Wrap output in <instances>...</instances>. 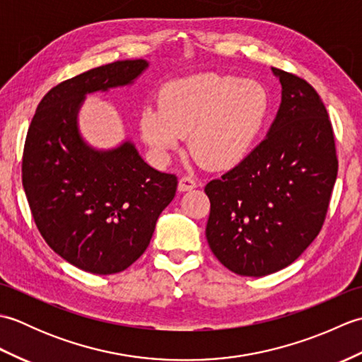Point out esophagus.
I'll return each mask as SVG.
<instances>
[{
  "label": "esophagus",
  "instance_id": "1",
  "mask_svg": "<svg viewBox=\"0 0 362 362\" xmlns=\"http://www.w3.org/2000/svg\"><path fill=\"white\" fill-rule=\"evenodd\" d=\"M196 187H197V182L193 179V177L183 175V177H180L179 187H177V189H179L180 193H185V191H191V189H194Z\"/></svg>",
  "mask_w": 362,
  "mask_h": 362
}]
</instances>
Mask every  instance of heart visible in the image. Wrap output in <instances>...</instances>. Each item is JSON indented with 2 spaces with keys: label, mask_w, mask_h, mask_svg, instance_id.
<instances>
[{
  "label": "heart",
  "mask_w": 362,
  "mask_h": 362,
  "mask_svg": "<svg viewBox=\"0 0 362 362\" xmlns=\"http://www.w3.org/2000/svg\"><path fill=\"white\" fill-rule=\"evenodd\" d=\"M271 101L258 82L204 73L177 79L160 90L158 104H146L138 118L143 141L158 160L189 135L191 152L210 168L232 169L255 148Z\"/></svg>",
  "instance_id": "heart-1"
}]
</instances>
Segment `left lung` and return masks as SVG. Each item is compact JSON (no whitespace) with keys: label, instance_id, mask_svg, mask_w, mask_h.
<instances>
[{"label":"left lung","instance_id":"8db88e82","mask_svg":"<svg viewBox=\"0 0 362 362\" xmlns=\"http://www.w3.org/2000/svg\"><path fill=\"white\" fill-rule=\"evenodd\" d=\"M281 104L243 163L206 183L205 235L228 271L264 276L289 266L320 232L337 175L332 121L317 91L272 68Z\"/></svg>","mask_w":362,"mask_h":362}]
</instances>
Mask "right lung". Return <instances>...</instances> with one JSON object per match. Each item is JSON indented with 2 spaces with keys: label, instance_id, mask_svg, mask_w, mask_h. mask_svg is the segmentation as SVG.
Returning <instances> with one entry per match:
<instances>
[{
  "label": "right lung",
  "instance_id": "right-lung-1",
  "mask_svg": "<svg viewBox=\"0 0 362 362\" xmlns=\"http://www.w3.org/2000/svg\"><path fill=\"white\" fill-rule=\"evenodd\" d=\"M149 64L118 60L60 82L37 107L23 151L21 179L46 244L86 272L124 271L148 249L157 219L177 189L132 141L98 151L79 134L86 95L130 86Z\"/></svg>",
  "mask_w": 362,
  "mask_h": 362
}]
</instances>
